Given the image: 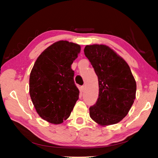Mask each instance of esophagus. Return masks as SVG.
<instances>
[{
	"instance_id": "1",
	"label": "esophagus",
	"mask_w": 158,
	"mask_h": 158,
	"mask_svg": "<svg viewBox=\"0 0 158 158\" xmlns=\"http://www.w3.org/2000/svg\"><path fill=\"white\" fill-rule=\"evenodd\" d=\"M80 89H81V91L83 92V91H84V89H85V86H84V85H81Z\"/></svg>"
}]
</instances>
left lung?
Masks as SVG:
<instances>
[{"mask_svg": "<svg viewBox=\"0 0 158 158\" xmlns=\"http://www.w3.org/2000/svg\"><path fill=\"white\" fill-rule=\"evenodd\" d=\"M84 54L94 68L99 84V96L89 108L90 116L103 126L118 123L126 116L135 99L137 84L130 67L106 45H86Z\"/></svg>", "mask_w": 158, "mask_h": 158, "instance_id": "8db88e82", "label": "left lung"}]
</instances>
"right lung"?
I'll return each mask as SVG.
<instances>
[{"label": "right lung", "instance_id": "add662e5", "mask_svg": "<svg viewBox=\"0 0 158 158\" xmlns=\"http://www.w3.org/2000/svg\"><path fill=\"white\" fill-rule=\"evenodd\" d=\"M80 50L81 47L73 42H55L39 56L31 70L32 102L39 116L51 123H62L79 99L71 65Z\"/></svg>", "mask_w": 158, "mask_h": 158}]
</instances>
